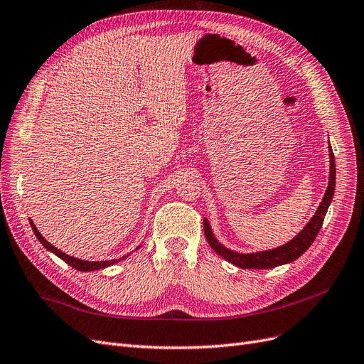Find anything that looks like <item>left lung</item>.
<instances>
[{
	"instance_id": "1",
	"label": "left lung",
	"mask_w": 364,
	"mask_h": 364,
	"mask_svg": "<svg viewBox=\"0 0 364 364\" xmlns=\"http://www.w3.org/2000/svg\"><path fill=\"white\" fill-rule=\"evenodd\" d=\"M334 187H336V161H334V154L333 149L330 146V181H328L326 192L322 198V203L319 204L318 210H316L314 216L310 219L309 224L304 227V230L298 234L295 239H291L283 246H278L275 250H269V251H260V252H252V254H240V252H234L225 246H222L213 236L212 228H210V224L207 219H204V234L205 239L212 246V250L219 254L222 259H225L227 262L236 264L237 267L242 269H271L277 267L279 264H286L293 260H296L298 257H301L304 252H306L310 245L314 242L316 236L323 224V218L326 215V210L331 204V199L334 195Z\"/></svg>"
}]
</instances>
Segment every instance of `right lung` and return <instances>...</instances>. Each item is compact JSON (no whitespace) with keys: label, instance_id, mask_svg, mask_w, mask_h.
Here are the masks:
<instances>
[{"label":"right lung","instance_id":"obj_1","mask_svg":"<svg viewBox=\"0 0 364 364\" xmlns=\"http://www.w3.org/2000/svg\"><path fill=\"white\" fill-rule=\"evenodd\" d=\"M30 225H31V228H33L34 234H36V237L39 239V242L45 246L46 250L51 251V252H53V254H55L57 257H60V259H62L65 263H68L69 266H73L74 269H77V271H81V272L98 271V269H104V267H107V266H112V264H114L116 262H121V260H124V259H125V257H128V255H125V257H122V259H118V260H109V262H86V260H80V259H75V257H71V255H68V254L62 252L60 250H57L55 246H53L50 242H46V240L43 239L42 234L39 232V230L36 228V225L33 224V220H31V219H30Z\"/></svg>","mask_w":364,"mask_h":364}]
</instances>
